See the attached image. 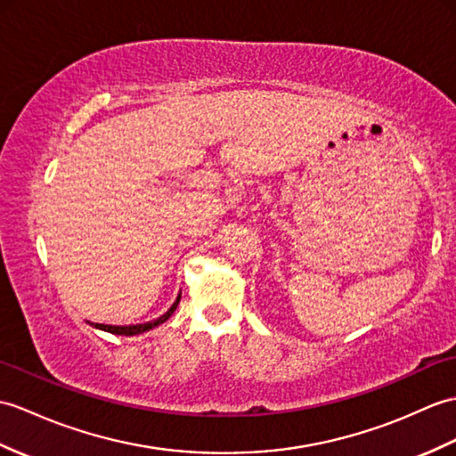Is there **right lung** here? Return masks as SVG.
<instances>
[{"label":"right lung","instance_id":"obj_1","mask_svg":"<svg viewBox=\"0 0 456 456\" xmlns=\"http://www.w3.org/2000/svg\"><path fill=\"white\" fill-rule=\"evenodd\" d=\"M178 301H180V293H178V297H176V301L173 303L171 309H168L165 314L159 316V319L150 321V322H143V324H130V326H112V324H91V326L99 328V330H104V332L118 334V336H135V334H143V332H147V330H151V328H155V326H159V324H163L165 321H168V316H171V314L176 311Z\"/></svg>","mask_w":456,"mask_h":456}]
</instances>
